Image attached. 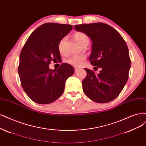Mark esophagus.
I'll use <instances>...</instances> for the list:
<instances>
[{
    "mask_svg": "<svg viewBox=\"0 0 146 146\" xmlns=\"http://www.w3.org/2000/svg\"><path fill=\"white\" fill-rule=\"evenodd\" d=\"M79 70V68L75 67V68H74V72H78Z\"/></svg>",
    "mask_w": 146,
    "mask_h": 146,
    "instance_id": "1",
    "label": "esophagus"
}]
</instances>
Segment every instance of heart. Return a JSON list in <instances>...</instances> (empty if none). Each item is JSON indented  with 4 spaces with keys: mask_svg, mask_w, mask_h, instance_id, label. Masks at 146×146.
Returning <instances> with one entry per match:
<instances>
[{
    "mask_svg": "<svg viewBox=\"0 0 146 146\" xmlns=\"http://www.w3.org/2000/svg\"><path fill=\"white\" fill-rule=\"evenodd\" d=\"M74 38L76 41V42L80 45L82 46L85 43L89 42V38L83 32H76L74 34ZM66 41V38H63L59 42L58 44V49L60 52H63V47L64 42ZM86 57L84 55H74L69 57L67 59V62L73 66L79 67L80 65H82L83 61L85 60Z\"/></svg>",
    "mask_w": 146,
    "mask_h": 146,
    "instance_id": "heart-1",
    "label": "heart"
}]
</instances>
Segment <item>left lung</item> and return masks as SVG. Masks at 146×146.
<instances>
[{
    "label": "left lung",
    "instance_id": "8db88e82",
    "mask_svg": "<svg viewBox=\"0 0 146 146\" xmlns=\"http://www.w3.org/2000/svg\"><path fill=\"white\" fill-rule=\"evenodd\" d=\"M74 29L87 35L92 41L89 61L97 69L95 74L85 68L87 76L82 80L83 91L97 103L110 102L120 94L129 78L131 59L125 41L111 26L103 23L75 25Z\"/></svg>",
    "mask_w": 146,
    "mask_h": 146
}]
</instances>
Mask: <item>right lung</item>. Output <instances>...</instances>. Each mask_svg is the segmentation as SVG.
<instances>
[{
    "instance_id": "obj_1",
    "label": "right lung",
    "mask_w": 146,
    "mask_h": 146,
    "mask_svg": "<svg viewBox=\"0 0 146 146\" xmlns=\"http://www.w3.org/2000/svg\"><path fill=\"white\" fill-rule=\"evenodd\" d=\"M71 25L44 23L28 38L20 55L18 73L25 92L38 104L55 101L64 91L67 79L74 72L73 67L62 63L58 69H50L53 61H60L59 42L71 31Z\"/></svg>"
}]
</instances>
